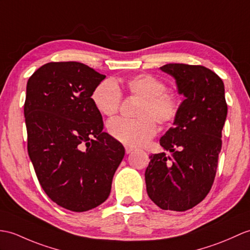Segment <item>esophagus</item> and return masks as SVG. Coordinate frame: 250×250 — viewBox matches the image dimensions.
<instances>
[{"mask_svg": "<svg viewBox=\"0 0 250 250\" xmlns=\"http://www.w3.org/2000/svg\"><path fill=\"white\" fill-rule=\"evenodd\" d=\"M133 150H134V149H133L132 147H127V146H125V153H126V154L131 153V152L133 151Z\"/></svg>", "mask_w": 250, "mask_h": 250, "instance_id": "34e87169", "label": "esophagus"}]
</instances>
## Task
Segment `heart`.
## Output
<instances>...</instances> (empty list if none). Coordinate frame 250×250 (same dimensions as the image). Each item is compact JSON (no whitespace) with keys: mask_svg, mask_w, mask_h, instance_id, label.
Here are the masks:
<instances>
[{"mask_svg":"<svg viewBox=\"0 0 250 250\" xmlns=\"http://www.w3.org/2000/svg\"><path fill=\"white\" fill-rule=\"evenodd\" d=\"M124 88L129 94L142 98L135 119L115 118L107 123L109 135L125 146L137 147L145 144L156 133V123H172L181 106L180 98L166 91L163 81L152 74H138L124 82ZM121 94L119 86L113 80H103L92 90L91 101L99 113L105 116L117 114L120 107Z\"/></svg>","mask_w":250,"mask_h":250,"instance_id":"obj_1","label":"heart"}]
</instances>
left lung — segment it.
Masks as SVG:
<instances>
[{
	"label": "left lung",
	"instance_id": "8db88e82",
	"mask_svg": "<svg viewBox=\"0 0 250 250\" xmlns=\"http://www.w3.org/2000/svg\"><path fill=\"white\" fill-rule=\"evenodd\" d=\"M185 97L177 118L161 137L165 152L150 155L145 172L147 193L162 210L183 212L206 198L216 175L227 103L222 79L204 66L167 63Z\"/></svg>",
	"mask_w": 250,
	"mask_h": 250
}]
</instances>
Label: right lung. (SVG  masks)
<instances>
[{
  "instance_id": "add662e5",
  "label": "right lung",
  "mask_w": 250,
  "mask_h": 250,
  "mask_svg": "<svg viewBox=\"0 0 250 250\" xmlns=\"http://www.w3.org/2000/svg\"><path fill=\"white\" fill-rule=\"evenodd\" d=\"M104 79L82 62H60L45 63L27 81L28 155L49 198L73 212L107 199L125 156L123 145L102 131L101 113L91 101Z\"/></svg>"
}]
</instances>
